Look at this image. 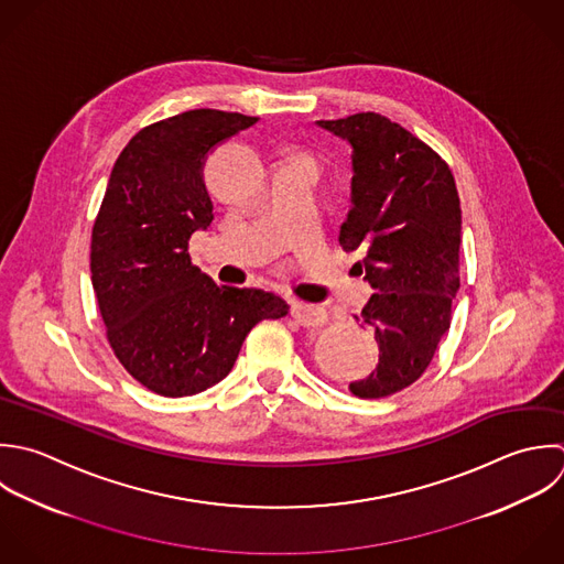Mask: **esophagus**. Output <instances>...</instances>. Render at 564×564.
<instances>
[{
    "label": "esophagus",
    "mask_w": 564,
    "mask_h": 564,
    "mask_svg": "<svg viewBox=\"0 0 564 564\" xmlns=\"http://www.w3.org/2000/svg\"><path fill=\"white\" fill-rule=\"evenodd\" d=\"M292 316L303 325V327H323L327 323V310L318 305H305V303H294L292 305Z\"/></svg>",
    "instance_id": "1"
}]
</instances>
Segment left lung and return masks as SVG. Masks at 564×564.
Segmentation results:
<instances>
[{
	"label": "left lung",
	"instance_id": "left-lung-1",
	"mask_svg": "<svg viewBox=\"0 0 564 564\" xmlns=\"http://www.w3.org/2000/svg\"><path fill=\"white\" fill-rule=\"evenodd\" d=\"M318 127L351 144V208L340 246L373 288L360 321L376 332L378 367L349 391L365 400L411 387L451 327L459 290L462 206L448 164L420 138L376 111Z\"/></svg>",
	"mask_w": 564,
	"mask_h": 564
}]
</instances>
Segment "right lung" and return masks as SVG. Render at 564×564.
<instances>
[{
	"label": "right lung",
	"mask_w": 564,
	"mask_h": 564,
	"mask_svg": "<svg viewBox=\"0 0 564 564\" xmlns=\"http://www.w3.org/2000/svg\"><path fill=\"white\" fill-rule=\"evenodd\" d=\"M259 118L191 109L140 129L118 155L91 230V285L120 365L149 391L184 398L221 382L250 334L288 303L217 285L191 263L213 202L208 153Z\"/></svg>",
	"instance_id": "add662e5"
}]
</instances>
